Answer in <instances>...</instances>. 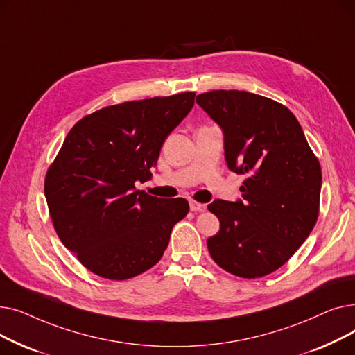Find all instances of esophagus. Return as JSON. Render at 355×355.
Returning a JSON list of instances; mask_svg holds the SVG:
<instances>
[{
	"instance_id": "34e87169",
	"label": "esophagus",
	"mask_w": 355,
	"mask_h": 355,
	"mask_svg": "<svg viewBox=\"0 0 355 355\" xmlns=\"http://www.w3.org/2000/svg\"><path fill=\"white\" fill-rule=\"evenodd\" d=\"M204 209H206V206H204V204L197 202V201H194V200L190 201V210H191V211H201V210H204Z\"/></svg>"
}]
</instances>
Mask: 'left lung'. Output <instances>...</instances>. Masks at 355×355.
<instances>
[{
    "label": "left lung",
    "mask_w": 355,
    "mask_h": 355,
    "mask_svg": "<svg viewBox=\"0 0 355 355\" xmlns=\"http://www.w3.org/2000/svg\"><path fill=\"white\" fill-rule=\"evenodd\" d=\"M196 101L223 130L229 170L248 175L241 200L209 204L220 220L209 252L234 276H266L288 262L315 226L320 161L281 103L245 90H211Z\"/></svg>",
    "instance_id": "obj_1"
}]
</instances>
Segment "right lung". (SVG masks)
<instances>
[{"instance_id": "add662e5", "label": "right lung", "mask_w": 355, "mask_h": 355, "mask_svg": "<svg viewBox=\"0 0 355 355\" xmlns=\"http://www.w3.org/2000/svg\"><path fill=\"white\" fill-rule=\"evenodd\" d=\"M194 98L184 92L106 106L69 130L44 194L55 233L90 272L125 281L159 262L189 201L153 197L135 182L151 178L165 138Z\"/></svg>"}]
</instances>
